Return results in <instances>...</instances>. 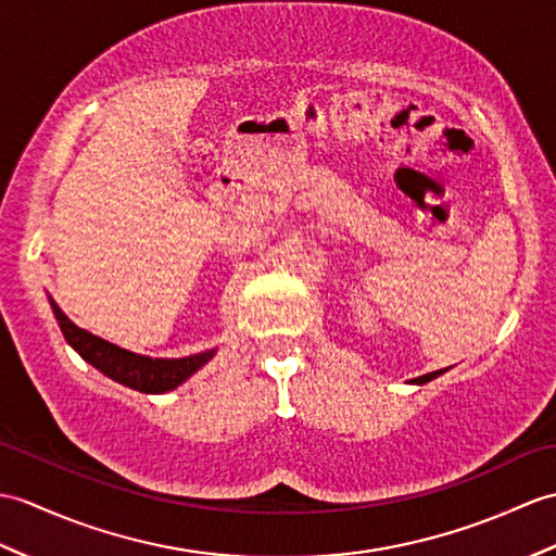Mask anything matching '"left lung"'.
Here are the masks:
<instances>
[{"mask_svg":"<svg viewBox=\"0 0 556 556\" xmlns=\"http://www.w3.org/2000/svg\"><path fill=\"white\" fill-rule=\"evenodd\" d=\"M441 374H445V369H438V371H431V374H424V377L412 379L409 383H415V386H424V383H429V381H433V379L441 377Z\"/></svg>","mask_w":556,"mask_h":556,"instance_id":"obj_1","label":"left lung"}]
</instances>
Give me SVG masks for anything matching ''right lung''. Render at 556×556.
<instances>
[{
	"instance_id": "right-lung-1",
	"label": "right lung",
	"mask_w": 556,
	"mask_h": 556,
	"mask_svg": "<svg viewBox=\"0 0 556 556\" xmlns=\"http://www.w3.org/2000/svg\"><path fill=\"white\" fill-rule=\"evenodd\" d=\"M49 305L54 309V317L61 327L63 339L68 341L73 351L80 355L85 363L99 369L103 377L118 381L127 389L139 391V393H167L175 391L177 386H182L189 377H193L203 365H208L215 357L217 348L211 351H203L197 355L187 357H149L139 355L132 351H125V348L103 341L87 329H80L66 317V313L54 303L49 295Z\"/></svg>"
}]
</instances>
